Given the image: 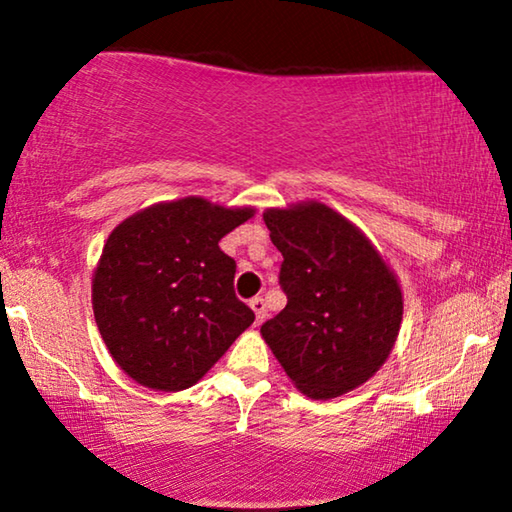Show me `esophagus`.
Returning <instances> with one entry per match:
<instances>
[{"mask_svg": "<svg viewBox=\"0 0 512 512\" xmlns=\"http://www.w3.org/2000/svg\"><path fill=\"white\" fill-rule=\"evenodd\" d=\"M250 309L255 311L257 325L264 323V318H266V302H264V298H253V300H250Z\"/></svg>", "mask_w": 512, "mask_h": 512, "instance_id": "34e87169", "label": "esophagus"}]
</instances>
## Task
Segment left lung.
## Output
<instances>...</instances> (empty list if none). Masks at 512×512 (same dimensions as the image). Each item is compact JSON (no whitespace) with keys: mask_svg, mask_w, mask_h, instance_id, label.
<instances>
[{"mask_svg":"<svg viewBox=\"0 0 512 512\" xmlns=\"http://www.w3.org/2000/svg\"><path fill=\"white\" fill-rule=\"evenodd\" d=\"M284 262L287 307L262 336L300 393L332 400L384 366L402 325V289L370 239L318 201L264 212Z\"/></svg>","mask_w":512,"mask_h":512,"instance_id":"obj_1","label":"left lung"}]
</instances>
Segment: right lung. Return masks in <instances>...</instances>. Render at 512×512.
<instances>
[{"label": "right lung", "instance_id": "1", "mask_svg": "<svg viewBox=\"0 0 512 512\" xmlns=\"http://www.w3.org/2000/svg\"><path fill=\"white\" fill-rule=\"evenodd\" d=\"M255 216L201 196L158 203L121 221L92 277L94 320L117 366L153 391L194 386L253 309L235 296V259L219 241Z\"/></svg>", "mask_w": 512, "mask_h": 512}]
</instances>
